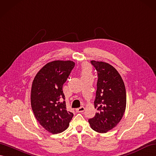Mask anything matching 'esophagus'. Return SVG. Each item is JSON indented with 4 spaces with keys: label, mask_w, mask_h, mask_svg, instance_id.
<instances>
[{
    "label": "esophagus",
    "mask_w": 156,
    "mask_h": 156,
    "mask_svg": "<svg viewBox=\"0 0 156 156\" xmlns=\"http://www.w3.org/2000/svg\"><path fill=\"white\" fill-rule=\"evenodd\" d=\"M76 112H83V111H85V107H81L80 108H76Z\"/></svg>",
    "instance_id": "1"
}]
</instances>
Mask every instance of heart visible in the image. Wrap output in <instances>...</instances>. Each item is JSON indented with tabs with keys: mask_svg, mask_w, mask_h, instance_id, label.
<instances>
[{
	"mask_svg": "<svg viewBox=\"0 0 156 156\" xmlns=\"http://www.w3.org/2000/svg\"><path fill=\"white\" fill-rule=\"evenodd\" d=\"M81 73L83 77H86V76H89L91 74V67L89 64L85 63L82 65L81 67Z\"/></svg>",
	"mask_w": 156,
	"mask_h": 156,
	"instance_id": "heart-1",
	"label": "heart"
}]
</instances>
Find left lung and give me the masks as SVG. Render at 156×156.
<instances>
[{"label":"left lung","mask_w":156,"mask_h":156,"mask_svg":"<svg viewBox=\"0 0 156 156\" xmlns=\"http://www.w3.org/2000/svg\"><path fill=\"white\" fill-rule=\"evenodd\" d=\"M98 74L94 108L95 116L89 120L90 128L107 133L116 126L124 115L126 93L124 81L115 67L103 62L90 61Z\"/></svg>","instance_id":"left-lung-1"}]
</instances>
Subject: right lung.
<instances>
[{"label":"right lung","mask_w":156,"mask_h":156,"mask_svg":"<svg viewBox=\"0 0 156 156\" xmlns=\"http://www.w3.org/2000/svg\"><path fill=\"white\" fill-rule=\"evenodd\" d=\"M75 63L55 60L49 62L37 72L31 89V106L36 120L51 134L66 130L73 114L66 109L63 85Z\"/></svg>","instance_id":"1"}]
</instances>
